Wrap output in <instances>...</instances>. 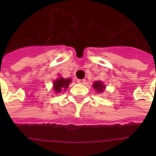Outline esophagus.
Instances as JSON below:
<instances>
[{
  "mask_svg": "<svg viewBox=\"0 0 156 156\" xmlns=\"http://www.w3.org/2000/svg\"><path fill=\"white\" fill-rule=\"evenodd\" d=\"M77 82H78V83H80V84H84L86 83V80L85 79H78Z\"/></svg>",
  "mask_w": 156,
  "mask_h": 156,
  "instance_id": "esophagus-1",
  "label": "esophagus"
}]
</instances>
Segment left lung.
Wrapping results in <instances>:
<instances>
[{"instance_id":"8db88e82","label":"left lung","mask_w":156,"mask_h":156,"mask_svg":"<svg viewBox=\"0 0 156 156\" xmlns=\"http://www.w3.org/2000/svg\"><path fill=\"white\" fill-rule=\"evenodd\" d=\"M93 87L95 88V90H97V92H103L104 90V85L103 84V83L101 82H99V81H96L95 83H94V85H93Z\"/></svg>"}]
</instances>
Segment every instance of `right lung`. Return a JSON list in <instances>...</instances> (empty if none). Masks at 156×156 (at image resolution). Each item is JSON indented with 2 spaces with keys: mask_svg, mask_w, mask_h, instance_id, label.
<instances>
[{
  "mask_svg": "<svg viewBox=\"0 0 156 156\" xmlns=\"http://www.w3.org/2000/svg\"><path fill=\"white\" fill-rule=\"evenodd\" d=\"M70 81V78H66V79H65V78H60L58 79H56L53 83L54 90L56 93H61V91L66 90V89H67L69 86Z\"/></svg>",
  "mask_w": 156,
  "mask_h": 156,
  "instance_id": "right-lung-1",
  "label": "right lung"
}]
</instances>
